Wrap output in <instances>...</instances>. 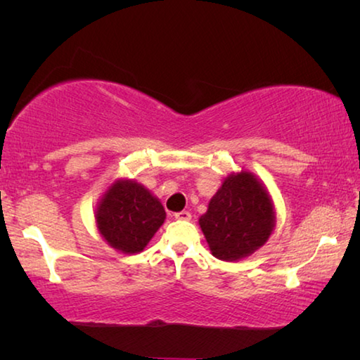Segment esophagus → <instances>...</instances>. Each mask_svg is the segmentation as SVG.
I'll return each mask as SVG.
<instances>
[{
    "label": "esophagus",
    "instance_id": "obj_1",
    "mask_svg": "<svg viewBox=\"0 0 360 360\" xmlns=\"http://www.w3.org/2000/svg\"><path fill=\"white\" fill-rule=\"evenodd\" d=\"M174 217L179 219V221H191L192 214L188 211H179V212H176Z\"/></svg>",
    "mask_w": 360,
    "mask_h": 360
}]
</instances>
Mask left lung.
<instances>
[{"label": "left lung", "instance_id": "1", "mask_svg": "<svg viewBox=\"0 0 360 360\" xmlns=\"http://www.w3.org/2000/svg\"><path fill=\"white\" fill-rule=\"evenodd\" d=\"M198 222L212 255L233 262L265 245L275 227V211L264 186L241 172L225 178Z\"/></svg>", "mask_w": 360, "mask_h": 360}]
</instances>
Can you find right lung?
I'll return each mask as SVG.
<instances>
[{"instance_id":"add662e5","label":"right lung","mask_w":360,"mask_h":360,"mask_svg":"<svg viewBox=\"0 0 360 360\" xmlns=\"http://www.w3.org/2000/svg\"><path fill=\"white\" fill-rule=\"evenodd\" d=\"M165 210L135 181H117L96 210V227L109 245L125 254L143 251L165 221Z\"/></svg>"}]
</instances>
